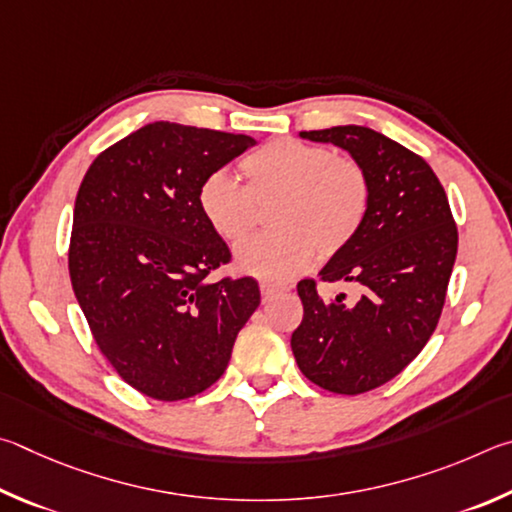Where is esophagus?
<instances>
[{
	"mask_svg": "<svg viewBox=\"0 0 512 512\" xmlns=\"http://www.w3.org/2000/svg\"><path fill=\"white\" fill-rule=\"evenodd\" d=\"M281 292H288V288H283V285H274V283H261V294L265 301L276 297V294H281Z\"/></svg>",
	"mask_w": 512,
	"mask_h": 512,
	"instance_id": "obj_1",
	"label": "esophagus"
}]
</instances>
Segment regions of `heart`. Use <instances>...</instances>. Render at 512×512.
I'll use <instances>...</instances> for the list:
<instances>
[{
  "label": "heart",
  "instance_id": "1",
  "mask_svg": "<svg viewBox=\"0 0 512 512\" xmlns=\"http://www.w3.org/2000/svg\"><path fill=\"white\" fill-rule=\"evenodd\" d=\"M245 184L213 170L197 188V206L209 227L229 245L254 231L261 209L270 215L267 236L236 254L240 272L267 283L301 274L319 256L330 261L353 245L371 213L373 184L362 161L299 139H272L242 157Z\"/></svg>",
  "mask_w": 512,
  "mask_h": 512
}]
</instances>
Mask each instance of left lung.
<instances>
[{
    "label": "left lung",
    "mask_w": 512,
    "mask_h": 512,
    "mask_svg": "<svg viewBox=\"0 0 512 512\" xmlns=\"http://www.w3.org/2000/svg\"><path fill=\"white\" fill-rule=\"evenodd\" d=\"M362 161L373 184L357 240L321 270L324 283L357 290L326 301L317 281L297 290L303 319L292 333L301 373L317 387L357 396L382 387L423 351L441 319L459 231L445 188L427 161L362 125L301 132Z\"/></svg>",
    "instance_id": "8db88e82"
}]
</instances>
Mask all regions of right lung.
<instances>
[{"label": "right lung", "instance_id": "1", "mask_svg": "<svg viewBox=\"0 0 512 512\" xmlns=\"http://www.w3.org/2000/svg\"><path fill=\"white\" fill-rule=\"evenodd\" d=\"M254 143L155 121L105 148L78 188L71 285L98 351L143 396L186 400L218 382L261 303L251 276L206 279L231 251L197 206L202 179Z\"/></svg>", "mask_w": 512, "mask_h": 512}]
</instances>
